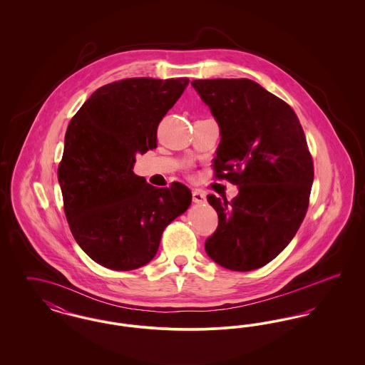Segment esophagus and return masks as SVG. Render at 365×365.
Listing matches in <instances>:
<instances>
[{
  "instance_id": "esophagus-1",
  "label": "esophagus",
  "mask_w": 365,
  "mask_h": 365,
  "mask_svg": "<svg viewBox=\"0 0 365 365\" xmlns=\"http://www.w3.org/2000/svg\"><path fill=\"white\" fill-rule=\"evenodd\" d=\"M205 200H207V197H205V192H204V191L192 190V201H194L195 204H204Z\"/></svg>"
}]
</instances>
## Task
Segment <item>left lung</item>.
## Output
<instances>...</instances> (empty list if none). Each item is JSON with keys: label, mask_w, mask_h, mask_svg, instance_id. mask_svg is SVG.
<instances>
[{"label": "left lung", "mask_w": 365, "mask_h": 365, "mask_svg": "<svg viewBox=\"0 0 365 365\" xmlns=\"http://www.w3.org/2000/svg\"><path fill=\"white\" fill-rule=\"evenodd\" d=\"M220 127L216 179L238 186L231 201L209 194L219 225L209 257L231 271L274 260L294 238L309 205L313 161L293 108L250 79L192 81Z\"/></svg>", "instance_id": "8db88e82"}]
</instances>
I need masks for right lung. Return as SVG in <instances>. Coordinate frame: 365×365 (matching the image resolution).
I'll return each instance as SVG.
<instances>
[{
  "instance_id": "add662e5",
  "label": "right lung",
  "mask_w": 365,
  "mask_h": 365,
  "mask_svg": "<svg viewBox=\"0 0 365 365\" xmlns=\"http://www.w3.org/2000/svg\"><path fill=\"white\" fill-rule=\"evenodd\" d=\"M187 78H130L97 88L71 119L57 176L75 241L91 260L131 271L156 256L164 228L190 207L191 191L158 189L134 174L157 146V127Z\"/></svg>"
}]
</instances>
